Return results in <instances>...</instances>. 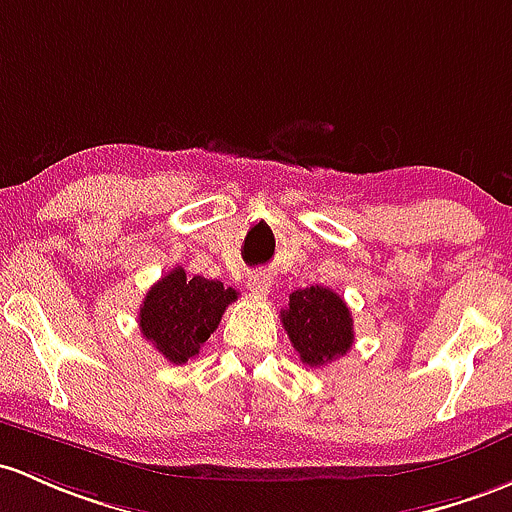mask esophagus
I'll return each mask as SVG.
<instances>
[{
	"label": "esophagus",
	"instance_id": "1",
	"mask_svg": "<svg viewBox=\"0 0 512 512\" xmlns=\"http://www.w3.org/2000/svg\"><path fill=\"white\" fill-rule=\"evenodd\" d=\"M246 285H249V290H254L258 295H266L268 290H271V276H268V273L256 271L251 273L249 280H246Z\"/></svg>",
	"mask_w": 512,
	"mask_h": 512
}]
</instances>
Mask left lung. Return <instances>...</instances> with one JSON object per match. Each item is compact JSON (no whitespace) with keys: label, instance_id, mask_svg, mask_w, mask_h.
I'll list each match as a JSON object with an SVG mask.
<instances>
[{"label":"left lung","instance_id":"obj_1","mask_svg":"<svg viewBox=\"0 0 512 512\" xmlns=\"http://www.w3.org/2000/svg\"><path fill=\"white\" fill-rule=\"evenodd\" d=\"M280 322L302 364L312 368L339 359L354 344V320L349 307L324 285L295 290L288 307L280 310Z\"/></svg>","mask_w":512,"mask_h":512}]
</instances>
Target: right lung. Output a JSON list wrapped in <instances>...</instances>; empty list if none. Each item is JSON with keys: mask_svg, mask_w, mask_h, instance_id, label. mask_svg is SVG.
Masks as SVG:
<instances>
[{"mask_svg": "<svg viewBox=\"0 0 512 512\" xmlns=\"http://www.w3.org/2000/svg\"><path fill=\"white\" fill-rule=\"evenodd\" d=\"M236 298L234 288L202 276L188 278L178 266L146 293L139 312L141 334L170 364H188Z\"/></svg>", "mask_w": 512, "mask_h": 512, "instance_id": "add662e5", "label": "right lung"}]
</instances>
